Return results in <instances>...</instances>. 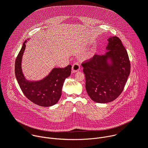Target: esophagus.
I'll return each instance as SVG.
<instances>
[{
  "label": "esophagus",
  "mask_w": 148,
  "mask_h": 148,
  "mask_svg": "<svg viewBox=\"0 0 148 148\" xmlns=\"http://www.w3.org/2000/svg\"><path fill=\"white\" fill-rule=\"evenodd\" d=\"M79 69H80V65L77 62L74 63V64L72 66L73 73H75V72L79 71Z\"/></svg>",
  "instance_id": "obj_1"
}]
</instances>
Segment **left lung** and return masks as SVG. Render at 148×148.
Here are the masks:
<instances>
[{
    "label": "left lung",
    "mask_w": 148,
    "mask_h": 148,
    "mask_svg": "<svg viewBox=\"0 0 148 148\" xmlns=\"http://www.w3.org/2000/svg\"><path fill=\"white\" fill-rule=\"evenodd\" d=\"M105 55L95 54L82 63L86 88L91 99L98 103L115 100L122 93L131 71L128 54L116 36L108 39ZM111 61L109 64L108 60Z\"/></svg>",
    "instance_id": "left-lung-1"
}]
</instances>
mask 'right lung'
Returning <instances> with one entry per match:
<instances>
[{
    "instance_id": "obj_1",
    "label": "right lung",
    "mask_w": 148,
    "mask_h": 148,
    "mask_svg": "<svg viewBox=\"0 0 148 148\" xmlns=\"http://www.w3.org/2000/svg\"><path fill=\"white\" fill-rule=\"evenodd\" d=\"M26 42L23 43L15 61V75L18 85L24 95L32 102L41 107L52 106L61 97L62 85L65 79L71 74V66L63 69L54 68L46 77L38 81L27 80L21 67Z\"/></svg>"
}]
</instances>
